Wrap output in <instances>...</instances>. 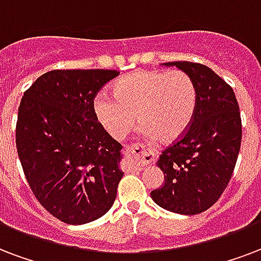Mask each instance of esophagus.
I'll return each mask as SVG.
<instances>
[{
  "instance_id": "34e87169",
  "label": "esophagus",
  "mask_w": 261,
  "mask_h": 261,
  "mask_svg": "<svg viewBox=\"0 0 261 261\" xmlns=\"http://www.w3.org/2000/svg\"><path fill=\"white\" fill-rule=\"evenodd\" d=\"M126 152H128L131 156L134 157L135 162H137V167H139V168L146 166V164H150L154 160V153L148 152L144 148V145L141 144L127 145Z\"/></svg>"
}]
</instances>
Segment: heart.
<instances>
[{
  "mask_svg": "<svg viewBox=\"0 0 261 261\" xmlns=\"http://www.w3.org/2000/svg\"><path fill=\"white\" fill-rule=\"evenodd\" d=\"M197 109L196 83L184 71L144 69L113 85V95L94 101L98 122L112 138L123 139L135 126L141 133L170 142L188 131Z\"/></svg>",
  "mask_w": 261,
  "mask_h": 261,
  "instance_id": "obj_1",
  "label": "heart"
}]
</instances>
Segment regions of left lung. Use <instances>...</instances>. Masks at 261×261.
I'll return each instance as SVG.
<instances>
[{
  "mask_svg": "<svg viewBox=\"0 0 261 261\" xmlns=\"http://www.w3.org/2000/svg\"><path fill=\"white\" fill-rule=\"evenodd\" d=\"M197 87V109L184 137L164 149L157 166L164 174L153 201L180 215H197L214 205L227 188L241 148L240 107L230 85L206 65L172 61Z\"/></svg>",
  "mask_w": 261,
  "mask_h": 261,
  "instance_id": "left-lung-1",
  "label": "left lung"
}]
</instances>
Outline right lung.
Returning a JSON list of instances; mask_svg holds the SVG:
<instances>
[{"label": "right lung", "mask_w": 261, "mask_h": 261, "mask_svg": "<svg viewBox=\"0 0 261 261\" xmlns=\"http://www.w3.org/2000/svg\"><path fill=\"white\" fill-rule=\"evenodd\" d=\"M115 69H53L25 90L17 113L16 148L25 179L45 210L85 224L115 202L123 172L122 145L101 126L94 98Z\"/></svg>", "instance_id": "1"}]
</instances>
